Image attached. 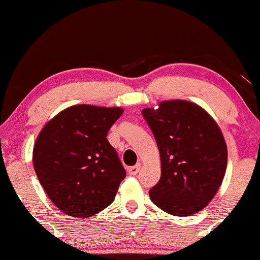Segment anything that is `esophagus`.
<instances>
[{"label": "esophagus", "mask_w": 260, "mask_h": 260, "mask_svg": "<svg viewBox=\"0 0 260 260\" xmlns=\"http://www.w3.org/2000/svg\"><path fill=\"white\" fill-rule=\"evenodd\" d=\"M140 169H141V165H140V163H137V165L130 167L129 174H130V175H136V174L140 172Z\"/></svg>", "instance_id": "obj_1"}]
</instances>
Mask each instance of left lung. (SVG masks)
<instances>
[{
  "label": "left lung",
  "mask_w": 260,
  "mask_h": 260,
  "mask_svg": "<svg viewBox=\"0 0 260 260\" xmlns=\"http://www.w3.org/2000/svg\"><path fill=\"white\" fill-rule=\"evenodd\" d=\"M161 156V179L149 191L169 214L188 216L205 208L222 182L227 148L219 126L194 103L162 102L142 110Z\"/></svg>",
  "instance_id": "1"
}]
</instances>
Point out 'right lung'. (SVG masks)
Here are the masks:
<instances>
[{
    "label": "right lung",
    "mask_w": 260,
    "mask_h": 260,
    "mask_svg": "<svg viewBox=\"0 0 260 260\" xmlns=\"http://www.w3.org/2000/svg\"><path fill=\"white\" fill-rule=\"evenodd\" d=\"M122 113L119 108L74 105L49 120L38 136L35 173L65 214L87 218L115 200L126 172L106 136Z\"/></svg>",
    "instance_id": "right-lung-1"
}]
</instances>
